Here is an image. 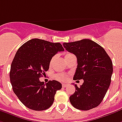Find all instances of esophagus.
Listing matches in <instances>:
<instances>
[{
  "label": "esophagus",
  "mask_w": 122,
  "mask_h": 122,
  "mask_svg": "<svg viewBox=\"0 0 122 122\" xmlns=\"http://www.w3.org/2000/svg\"><path fill=\"white\" fill-rule=\"evenodd\" d=\"M66 86H67V84H65V83L62 84V86H63V87H66Z\"/></svg>",
  "instance_id": "obj_1"
}]
</instances>
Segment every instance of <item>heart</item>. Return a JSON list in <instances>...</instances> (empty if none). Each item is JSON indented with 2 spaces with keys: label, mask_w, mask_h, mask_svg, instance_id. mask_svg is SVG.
Masks as SVG:
<instances>
[{
  "label": "heart",
  "mask_w": 122,
  "mask_h": 122,
  "mask_svg": "<svg viewBox=\"0 0 122 122\" xmlns=\"http://www.w3.org/2000/svg\"><path fill=\"white\" fill-rule=\"evenodd\" d=\"M74 56V54H71V53H68V54H66L65 55V58L66 59L68 58V57H70L71 56ZM56 56H54L51 58L50 59V66H52L53 63H54V60H55V59H56ZM55 78L59 81H66L67 79H68V76L65 74V73H58V74H57L55 75Z\"/></svg>",
  "instance_id": "heart-1"
}]
</instances>
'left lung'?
Wrapping results in <instances>:
<instances>
[{
    "instance_id": "1",
    "label": "left lung",
    "mask_w": 122,
    "mask_h": 122,
    "mask_svg": "<svg viewBox=\"0 0 122 122\" xmlns=\"http://www.w3.org/2000/svg\"><path fill=\"white\" fill-rule=\"evenodd\" d=\"M63 45L77 57V68L73 79H83L80 87L75 85L76 91L69 98L71 104L83 111L98 107L111 81L113 68L110 57L103 48L87 39Z\"/></svg>"
}]
</instances>
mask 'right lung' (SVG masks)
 Segmentation results:
<instances>
[{"mask_svg":"<svg viewBox=\"0 0 122 122\" xmlns=\"http://www.w3.org/2000/svg\"><path fill=\"white\" fill-rule=\"evenodd\" d=\"M64 51L59 43L32 39L20 46L11 65L10 77L14 93L23 104L34 111L51 107L56 91L62 88L56 80L46 84L39 77L49 69L50 61L58 52Z\"/></svg>","mask_w":122,"mask_h":122,"instance_id":"right-lung-1","label":"right lung"}]
</instances>
